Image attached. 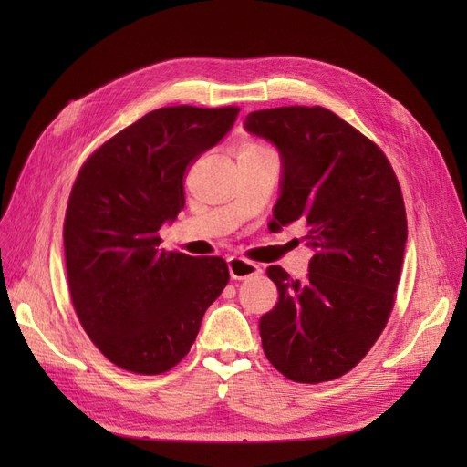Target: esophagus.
<instances>
[{
    "mask_svg": "<svg viewBox=\"0 0 467 467\" xmlns=\"http://www.w3.org/2000/svg\"><path fill=\"white\" fill-rule=\"evenodd\" d=\"M228 268H230L232 278H235V280H245V278L261 275L259 265L251 263L247 259H242V257H230L228 259Z\"/></svg>",
    "mask_w": 467,
    "mask_h": 467,
    "instance_id": "1",
    "label": "esophagus"
}]
</instances>
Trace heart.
<instances>
[{
    "label": "heart",
    "mask_w": 467,
    "mask_h": 467,
    "mask_svg": "<svg viewBox=\"0 0 467 467\" xmlns=\"http://www.w3.org/2000/svg\"><path fill=\"white\" fill-rule=\"evenodd\" d=\"M265 153H273V150L266 148L265 144L251 142V144H247V146L242 150V153H239V155H265Z\"/></svg>",
    "instance_id": "b5f03b06"
}]
</instances>
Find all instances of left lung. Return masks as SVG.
<instances>
[{
	"label": "left lung",
	"instance_id": "obj_1",
	"mask_svg": "<svg viewBox=\"0 0 467 467\" xmlns=\"http://www.w3.org/2000/svg\"><path fill=\"white\" fill-rule=\"evenodd\" d=\"M244 124L280 151L268 230L302 222L316 251L304 280L266 268L278 302L259 319L263 350L292 381L337 379L368 355L395 304L407 242L400 181L386 153L329 109H263Z\"/></svg>",
	"mask_w": 467,
	"mask_h": 467
}]
</instances>
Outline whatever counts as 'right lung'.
I'll return each instance as SVG.
<instances>
[{
  "label": "right lung",
  "mask_w": 467,
  "mask_h": 467,
  "mask_svg": "<svg viewBox=\"0 0 467 467\" xmlns=\"http://www.w3.org/2000/svg\"><path fill=\"white\" fill-rule=\"evenodd\" d=\"M237 107L151 110L81 165L64 220L72 304L105 358L134 374L171 370L230 280L222 257L160 249L185 208L182 179L232 130Z\"/></svg>",
  "instance_id": "1"
}]
</instances>
